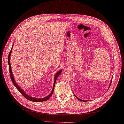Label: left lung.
<instances>
[{"label":"left lung","mask_w":124,"mask_h":124,"mask_svg":"<svg viewBox=\"0 0 124 124\" xmlns=\"http://www.w3.org/2000/svg\"><path fill=\"white\" fill-rule=\"evenodd\" d=\"M111 81H112V79L111 80V81H110V84H109V87H110V84H111ZM74 96L77 98L78 99H79V101H84V100H82V99H80V98H79L78 97H77L75 95V94H74Z\"/></svg>","instance_id":"obj_1"}]
</instances>
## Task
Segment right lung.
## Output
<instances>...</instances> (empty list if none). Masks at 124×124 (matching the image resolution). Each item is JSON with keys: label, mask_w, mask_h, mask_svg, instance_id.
I'll use <instances>...</instances> for the list:
<instances>
[{"label": "right lung", "mask_w": 124, "mask_h": 124, "mask_svg": "<svg viewBox=\"0 0 124 124\" xmlns=\"http://www.w3.org/2000/svg\"><path fill=\"white\" fill-rule=\"evenodd\" d=\"M13 46H14V44L12 46V47H11V49L9 53V54H8V65H9V74H10V79L11 80V81H12V82L13 83L14 85L15 86V87L16 88V89L18 90L19 91V92L22 94V95L24 96L26 99H27L28 100H29V101H34V102H43V101H47V100H48L50 97L51 96V95H52V93L53 92H54V86H55V82H56V80L57 78V77L60 75L61 74V73H62V70H59L58 72H57L56 74L54 76V86H53V88H52V91L51 92V93L49 94V95H48V96H47L45 97H43V98H35V97H31L30 96L28 95V94H27L26 93V92H25V91H23L22 88L19 86V85L17 84L15 80V78H14V75H13V71L12 70H11V66H10V55H11V51H12V49L13 48Z\"/></svg>", "instance_id": "right-lung-1"}]
</instances>
